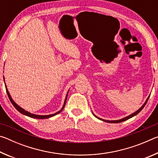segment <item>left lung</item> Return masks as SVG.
Listing matches in <instances>:
<instances>
[{
	"mask_svg": "<svg viewBox=\"0 0 158 158\" xmlns=\"http://www.w3.org/2000/svg\"><path fill=\"white\" fill-rule=\"evenodd\" d=\"M149 97H150V96H148V98H147V100H146V101L145 102V103H144L143 105L142 106H141V107L139 109H138V110H137V111H135V113L132 114H131V115H130V116H128L125 117V118H122V119L117 120V121H106V120H104V119L100 118L97 117V116H95V115H94V116H95L96 118H98L100 119V120H102V121H105V122H107V123H121V122H123V121H126V120H128V119H129V118H132V117H133V116H136V115H137V114H138L139 113V112H140L141 110H142V109H143V108L144 107V106H145L146 104L147 103V102H148V100Z\"/></svg>",
	"mask_w": 158,
	"mask_h": 158,
	"instance_id": "8db88e82",
	"label": "left lung"
}]
</instances>
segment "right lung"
Masks as SVG:
<instances>
[{
	"label": "right lung",
	"mask_w": 158,
	"mask_h": 158,
	"mask_svg": "<svg viewBox=\"0 0 158 158\" xmlns=\"http://www.w3.org/2000/svg\"><path fill=\"white\" fill-rule=\"evenodd\" d=\"M4 80H5V79H4ZM5 89H6L7 94V95H8V98H9V99H10V102H12V104L13 105V106H14L15 107L16 109H17V111H19L21 114H23V115H26V116H29V117H31V118H37V119H44V118H50V117L54 116H56V115H57V114H59L60 112L62 111H63V109H64V107H65V103H66V100H67V97H68V93H67V95H66V98H65V102H64V105H63V108L61 109L59 111H58V112H56V113H55V114H51V115H44V116H41V115H36V114H31V113H30V112L26 111V110H24V109H22L21 107H20V106H19L18 105H17V104H16V103L15 102V101L13 100L12 99L11 96H10V93L8 92V90H7V89L6 85H5Z\"/></svg>",
	"instance_id": "obj_1"
}]
</instances>
